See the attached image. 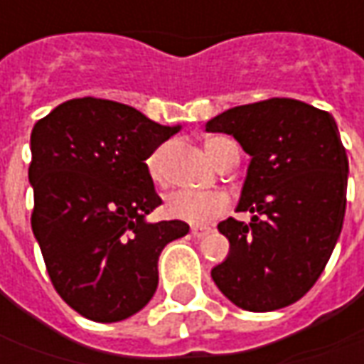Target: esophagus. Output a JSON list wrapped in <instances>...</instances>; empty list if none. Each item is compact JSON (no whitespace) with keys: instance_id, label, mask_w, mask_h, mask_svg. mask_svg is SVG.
<instances>
[{"instance_id":"esophagus-1","label":"esophagus","mask_w":364,"mask_h":364,"mask_svg":"<svg viewBox=\"0 0 364 364\" xmlns=\"http://www.w3.org/2000/svg\"><path fill=\"white\" fill-rule=\"evenodd\" d=\"M209 232H211V228H207V225H193V228H191V235H193V237H203V235H207Z\"/></svg>"}]
</instances>
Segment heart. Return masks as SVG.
<instances>
[{
  "label": "heart",
  "instance_id": "b5f03b06",
  "mask_svg": "<svg viewBox=\"0 0 364 364\" xmlns=\"http://www.w3.org/2000/svg\"><path fill=\"white\" fill-rule=\"evenodd\" d=\"M207 153L213 159L218 165L228 163L230 159H240V151L237 144L225 139V136H213L207 141ZM169 144L159 146L157 151L149 157L146 167H149V175L157 185H167L169 183ZM230 197L223 191H193V189H179L173 191L165 201V209L171 218L175 220L187 221V223H195L201 225L207 221L220 218L221 213H225L230 209Z\"/></svg>",
  "mask_w": 364,
  "mask_h": 364
}]
</instances>
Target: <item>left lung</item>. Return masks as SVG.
<instances>
[{
    "instance_id": "8db88e82",
    "label": "left lung",
    "mask_w": 364,
    "mask_h": 364,
    "mask_svg": "<svg viewBox=\"0 0 364 364\" xmlns=\"http://www.w3.org/2000/svg\"><path fill=\"white\" fill-rule=\"evenodd\" d=\"M252 157L237 211L218 225L230 256L211 269L223 296L250 312L290 306L316 284L343 230L348 159L336 122L294 98L235 107L205 124Z\"/></svg>"
}]
</instances>
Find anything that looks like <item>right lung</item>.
<instances>
[{
    "label": "right lung",
    "mask_w": 364,
    "mask_h": 364,
    "mask_svg": "<svg viewBox=\"0 0 364 364\" xmlns=\"http://www.w3.org/2000/svg\"><path fill=\"white\" fill-rule=\"evenodd\" d=\"M177 131L92 96L62 102L33 127V235L52 286L84 318L139 312L157 290L163 247L189 232L179 220L144 221L163 203L146 159Z\"/></svg>",
    "instance_id": "add662e5"
}]
</instances>
